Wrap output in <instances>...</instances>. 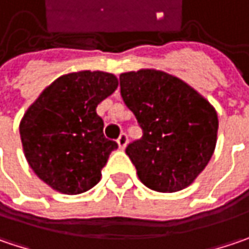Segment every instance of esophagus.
Listing matches in <instances>:
<instances>
[{"label": "esophagus", "instance_id": "34e87169", "mask_svg": "<svg viewBox=\"0 0 249 249\" xmlns=\"http://www.w3.org/2000/svg\"><path fill=\"white\" fill-rule=\"evenodd\" d=\"M117 142H118V146H120V149H124L125 146H126V143H128V135H126L125 132H123V134L118 137Z\"/></svg>", "mask_w": 249, "mask_h": 249}]
</instances>
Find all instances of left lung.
Instances as JSON below:
<instances>
[{
  "label": "left lung",
  "mask_w": 249,
  "mask_h": 249,
  "mask_svg": "<svg viewBox=\"0 0 249 249\" xmlns=\"http://www.w3.org/2000/svg\"><path fill=\"white\" fill-rule=\"evenodd\" d=\"M121 97L142 138L125 148L141 182L155 192H179L212 159L217 112L195 89L165 71L142 69L120 76Z\"/></svg>",
  "instance_id": "1"
}]
</instances>
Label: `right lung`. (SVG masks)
I'll list each match as a JSON object with an SVG mask.
<instances>
[{"instance_id": "right-lung-1", "label": "right lung", "mask_w": 249, "mask_h": 249, "mask_svg": "<svg viewBox=\"0 0 249 249\" xmlns=\"http://www.w3.org/2000/svg\"><path fill=\"white\" fill-rule=\"evenodd\" d=\"M117 86L111 73L65 74L25 112L19 125L25 158L52 189L79 195L100 182L101 169L118 143L104 137V121L95 108Z\"/></svg>"}]
</instances>
